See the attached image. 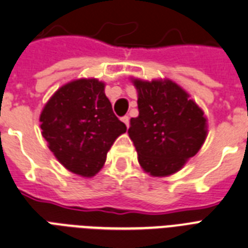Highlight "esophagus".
<instances>
[{"instance_id":"esophagus-1","label":"esophagus","mask_w":248,"mask_h":248,"mask_svg":"<svg viewBox=\"0 0 248 248\" xmlns=\"http://www.w3.org/2000/svg\"><path fill=\"white\" fill-rule=\"evenodd\" d=\"M122 122L124 123V124H125V125H126V128H128V126H129V116H128V115L123 116V118H122Z\"/></svg>"}]
</instances>
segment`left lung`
<instances>
[{"label":"left lung","instance_id":"8db88e82","mask_svg":"<svg viewBox=\"0 0 248 248\" xmlns=\"http://www.w3.org/2000/svg\"><path fill=\"white\" fill-rule=\"evenodd\" d=\"M139 115L128 133L142 169L152 176L177 172L196 155L206 138L204 112L179 85L170 79H133Z\"/></svg>","mask_w":248,"mask_h":248}]
</instances>
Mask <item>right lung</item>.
<instances>
[{
	"instance_id": "1",
	"label": "right lung",
	"mask_w": 248,
	"mask_h": 248,
	"mask_svg": "<svg viewBox=\"0 0 248 248\" xmlns=\"http://www.w3.org/2000/svg\"><path fill=\"white\" fill-rule=\"evenodd\" d=\"M105 83L81 78L62 86L40 114L42 134L58 161L77 175L99 172L126 126L112 111Z\"/></svg>"
}]
</instances>
